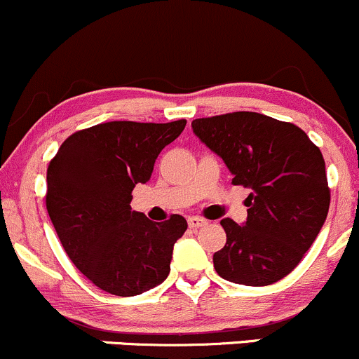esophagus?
<instances>
[{"mask_svg":"<svg viewBox=\"0 0 359 359\" xmlns=\"http://www.w3.org/2000/svg\"><path fill=\"white\" fill-rule=\"evenodd\" d=\"M207 224V221L205 219H202V217H196V215H191V217H188V226L190 227H194V229H196V227H202V226H205Z\"/></svg>","mask_w":359,"mask_h":359,"instance_id":"obj_1","label":"esophagus"}]
</instances>
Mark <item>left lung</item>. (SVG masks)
<instances>
[{
	"instance_id": "left-lung-1",
	"label": "left lung",
	"mask_w": 359,
	"mask_h": 359,
	"mask_svg": "<svg viewBox=\"0 0 359 359\" xmlns=\"http://www.w3.org/2000/svg\"><path fill=\"white\" fill-rule=\"evenodd\" d=\"M203 144L222 157L233 184L252 188L245 226L222 219L226 245L214 269L245 286L277 283L302 262L330 205L325 161L299 126L252 111L191 121Z\"/></svg>"
}]
</instances>
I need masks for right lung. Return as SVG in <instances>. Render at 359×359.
Wrapping results in <instances>:
<instances>
[{
  "label": "right lung",
  "mask_w": 359,
  "mask_h": 359,
  "mask_svg": "<svg viewBox=\"0 0 359 359\" xmlns=\"http://www.w3.org/2000/svg\"><path fill=\"white\" fill-rule=\"evenodd\" d=\"M171 123L109 121L79 130L48 165L46 209L65 252L102 291L137 296L171 271L172 246L187 221L152 222L132 210V191L152 175L165 145L184 130Z\"/></svg>",
  "instance_id": "obj_1"
}]
</instances>
